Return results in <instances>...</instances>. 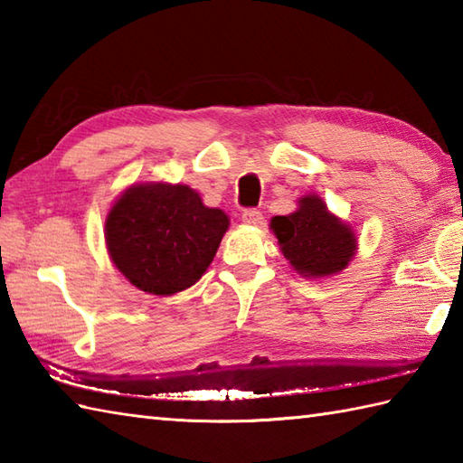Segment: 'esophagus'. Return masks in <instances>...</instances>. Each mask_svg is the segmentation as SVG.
Returning <instances> with one entry per match:
<instances>
[{"instance_id":"1","label":"esophagus","mask_w":463,"mask_h":463,"mask_svg":"<svg viewBox=\"0 0 463 463\" xmlns=\"http://www.w3.org/2000/svg\"><path fill=\"white\" fill-rule=\"evenodd\" d=\"M241 219H242L244 224H249V226H260L264 216H262V213L257 211V209H247V211L242 213Z\"/></svg>"}]
</instances>
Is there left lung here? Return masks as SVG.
Wrapping results in <instances>:
<instances>
[{
    "mask_svg": "<svg viewBox=\"0 0 463 463\" xmlns=\"http://www.w3.org/2000/svg\"><path fill=\"white\" fill-rule=\"evenodd\" d=\"M270 231L284 259L304 279L336 277L358 252L356 232L318 194H304L297 211L272 216Z\"/></svg>",
    "mask_w": 463,
    "mask_h": 463,
    "instance_id": "left-lung-1",
    "label": "left lung"
}]
</instances>
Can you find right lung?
Masks as SVG:
<instances>
[{"label":"right lung","mask_w":463,"mask_h":463,"mask_svg":"<svg viewBox=\"0 0 463 463\" xmlns=\"http://www.w3.org/2000/svg\"><path fill=\"white\" fill-rule=\"evenodd\" d=\"M231 219L181 183H133L105 216V247L135 288L173 297L201 280Z\"/></svg>","instance_id":"right-lung-1"}]
</instances>
